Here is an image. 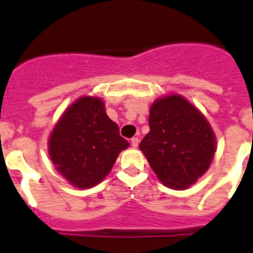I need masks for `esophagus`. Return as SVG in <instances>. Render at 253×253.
Here are the masks:
<instances>
[{
    "mask_svg": "<svg viewBox=\"0 0 253 253\" xmlns=\"http://www.w3.org/2000/svg\"><path fill=\"white\" fill-rule=\"evenodd\" d=\"M131 145H132V148H137V145H139V139L137 137H132L131 139Z\"/></svg>",
    "mask_w": 253,
    "mask_h": 253,
    "instance_id": "34e87169",
    "label": "esophagus"
}]
</instances>
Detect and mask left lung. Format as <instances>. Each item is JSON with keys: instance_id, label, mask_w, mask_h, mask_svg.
Wrapping results in <instances>:
<instances>
[{"instance_id": "left-lung-1", "label": "left lung", "mask_w": 253, "mask_h": 253, "mask_svg": "<svg viewBox=\"0 0 253 253\" xmlns=\"http://www.w3.org/2000/svg\"><path fill=\"white\" fill-rule=\"evenodd\" d=\"M149 128L139 149L161 183L187 190L208 171L217 151L214 131L186 97L170 93L153 101Z\"/></svg>"}]
</instances>
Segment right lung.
I'll list each match as a JSON object with an SVG mask.
<instances>
[{"label":"right lung","mask_w":253,"mask_h":253,"mask_svg":"<svg viewBox=\"0 0 253 253\" xmlns=\"http://www.w3.org/2000/svg\"><path fill=\"white\" fill-rule=\"evenodd\" d=\"M130 144L96 96L77 98L55 122L48 137L49 159L71 186L87 190L105 179Z\"/></svg>","instance_id":"obj_1"}]
</instances>
